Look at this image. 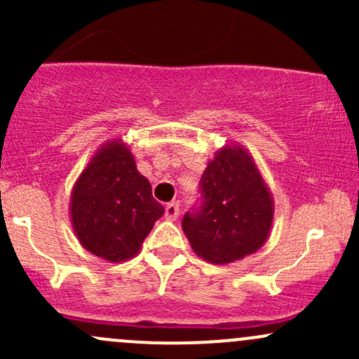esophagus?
<instances>
[{
	"mask_svg": "<svg viewBox=\"0 0 359 359\" xmlns=\"http://www.w3.org/2000/svg\"><path fill=\"white\" fill-rule=\"evenodd\" d=\"M179 213H180L179 205H177L175 201L168 203V205L165 206V217H166V220H175L177 217H179Z\"/></svg>",
	"mask_w": 359,
	"mask_h": 359,
	"instance_id": "34e87169",
	"label": "esophagus"
}]
</instances>
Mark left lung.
<instances>
[{
    "instance_id": "obj_1",
    "label": "left lung",
    "mask_w": 359,
    "mask_h": 359,
    "mask_svg": "<svg viewBox=\"0 0 359 359\" xmlns=\"http://www.w3.org/2000/svg\"><path fill=\"white\" fill-rule=\"evenodd\" d=\"M200 184L203 205L182 219L184 234L198 257L226 266L266 243L274 201L247 147L238 142L220 147L206 163Z\"/></svg>"
}]
</instances>
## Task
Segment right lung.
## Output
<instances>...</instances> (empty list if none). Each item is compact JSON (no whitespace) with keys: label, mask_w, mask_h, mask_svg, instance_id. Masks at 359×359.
<instances>
[{"label":"right lung","mask_w":359,"mask_h":359,"mask_svg":"<svg viewBox=\"0 0 359 359\" xmlns=\"http://www.w3.org/2000/svg\"><path fill=\"white\" fill-rule=\"evenodd\" d=\"M163 213L121 139L107 140L93 153L69 201L71 226L81 247L112 264L135 257Z\"/></svg>","instance_id":"1"}]
</instances>
